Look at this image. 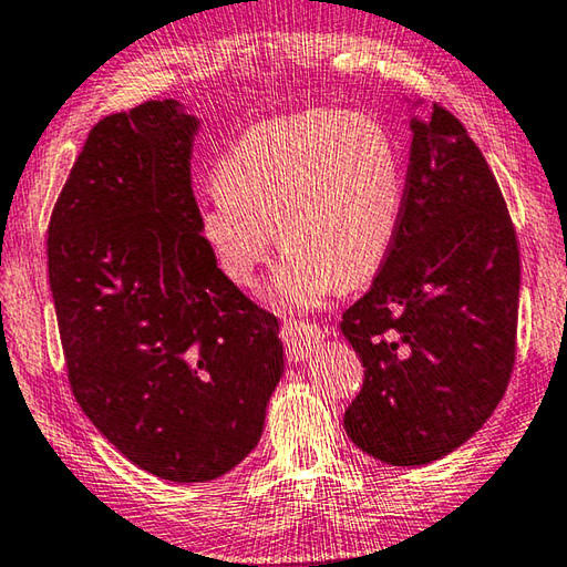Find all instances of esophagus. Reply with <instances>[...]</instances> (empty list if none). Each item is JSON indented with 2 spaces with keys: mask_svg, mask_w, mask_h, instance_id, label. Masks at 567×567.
Instances as JSON below:
<instances>
[{
  "mask_svg": "<svg viewBox=\"0 0 567 567\" xmlns=\"http://www.w3.org/2000/svg\"><path fill=\"white\" fill-rule=\"evenodd\" d=\"M322 329L310 322H300V319H290V322L282 324V342L287 354H290L292 362H300L307 354L312 352V347L322 339Z\"/></svg>",
  "mask_w": 567,
  "mask_h": 567,
  "instance_id": "1",
  "label": "esophagus"
}]
</instances>
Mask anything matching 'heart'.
Wrapping results in <instances>:
<instances>
[{"label":"heart","mask_w":567,"mask_h":567,"mask_svg":"<svg viewBox=\"0 0 567 567\" xmlns=\"http://www.w3.org/2000/svg\"><path fill=\"white\" fill-rule=\"evenodd\" d=\"M198 230L220 272L250 287L287 250L270 297L315 310L337 287L384 265L404 208V168L384 123L357 111L310 109L262 121L225 153Z\"/></svg>","instance_id":"1"}]
</instances>
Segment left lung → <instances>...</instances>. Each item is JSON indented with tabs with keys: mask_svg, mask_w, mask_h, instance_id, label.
Instances as JSON below:
<instances>
[{
	"mask_svg": "<svg viewBox=\"0 0 567 567\" xmlns=\"http://www.w3.org/2000/svg\"><path fill=\"white\" fill-rule=\"evenodd\" d=\"M409 126L394 245L339 324L364 367L347 436L389 466L444 458L486 424L513 372L520 292L516 230L463 123L434 104Z\"/></svg>",
	"mask_w": 567,
	"mask_h": 567,
	"instance_id": "obj_1",
	"label": "left lung"
}]
</instances>
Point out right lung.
Segmentation results:
<instances>
[{
    "mask_svg": "<svg viewBox=\"0 0 567 567\" xmlns=\"http://www.w3.org/2000/svg\"><path fill=\"white\" fill-rule=\"evenodd\" d=\"M176 99L91 128L49 223L69 384L109 444L173 483L228 473L262 436L280 322L220 272L198 230Z\"/></svg>",
    "mask_w": 567,
    "mask_h": 567,
    "instance_id": "right-lung-1",
    "label": "right lung"
}]
</instances>
